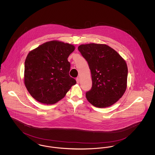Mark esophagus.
I'll use <instances>...</instances> for the list:
<instances>
[{
	"instance_id": "obj_1",
	"label": "esophagus",
	"mask_w": 155,
	"mask_h": 155,
	"mask_svg": "<svg viewBox=\"0 0 155 155\" xmlns=\"http://www.w3.org/2000/svg\"><path fill=\"white\" fill-rule=\"evenodd\" d=\"M76 81H77V84H79V83H80V78H79L78 77L76 78Z\"/></svg>"
}]
</instances>
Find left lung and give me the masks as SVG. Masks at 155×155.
I'll use <instances>...</instances> for the list:
<instances>
[{"label": "left lung", "instance_id": "1", "mask_svg": "<svg viewBox=\"0 0 155 155\" xmlns=\"http://www.w3.org/2000/svg\"><path fill=\"white\" fill-rule=\"evenodd\" d=\"M87 61L92 86L86 97L93 106L104 108L117 102L127 88L128 68L125 60L105 44L81 45L78 48Z\"/></svg>", "mask_w": 155, "mask_h": 155}]
</instances>
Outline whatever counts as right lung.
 I'll return each instance as SVG.
<instances>
[{
	"label": "right lung",
	"instance_id": "add662e5",
	"mask_svg": "<svg viewBox=\"0 0 155 155\" xmlns=\"http://www.w3.org/2000/svg\"><path fill=\"white\" fill-rule=\"evenodd\" d=\"M74 50L73 45L51 41L29 52L24 64V84L36 101L46 104L57 103L76 84L69 75L67 60Z\"/></svg>",
	"mask_w": 155,
	"mask_h": 155
}]
</instances>
